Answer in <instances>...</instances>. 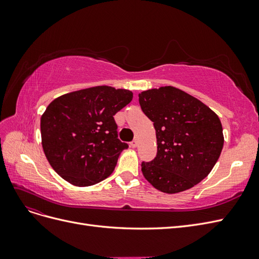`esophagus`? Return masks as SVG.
<instances>
[{"instance_id":"esophagus-1","label":"esophagus","mask_w":259,"mask_h":259,"mask_svg":"<svg viewBox=\"0 0 259 259\" xmlns=\"http://www.w3.org/2000/svg\"><path fill=\"white\" fill-rule=\"evenodd\" d=\"M138 146V139L137 138H135L134 140H133V142L131 143V147H133V148H136Z\"/></svg>"}]
</instances>
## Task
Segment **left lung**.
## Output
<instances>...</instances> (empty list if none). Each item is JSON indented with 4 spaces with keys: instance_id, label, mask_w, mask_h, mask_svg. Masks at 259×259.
Segmentation results:
<instances>
[{
    "instance_id": "obj_1",
    "label": "left lung",
    "mask_w": 259,
    "mask_h": 259,
    "mask_svg": "<svg viewBox=\"0 0 259 259\" xmlns=\"http://www.w3.org/2000/svg\"><path fill=\"white\" fill-rule=\"evenodd\" d=\"M144 113L153 122L158 152L142 163L144 177L155 189L177 193L190 189L213 169L224 146L218 115L195 97L174 86L138 95Z\"/></svg>"
}]
</instances>
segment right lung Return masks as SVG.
I'll list each match as a JSON object with an SVG mask.
<instances>
[{
	"instance_id": "obj_1",
	"label": "right lung",
	"mask_w": 259,
	"mask_h": 259,
	"mask_svg": "<svg viewBox=\"0 0 259 259\" xmlns=\"http://www.w3.org/2000/svg\"><path fill=\"white\" fill-rule=\"evenodd\" d=\"M128 90L100 85L54 99L41 116L42 147L53 169L76 187L112 174L128 146L117 139L113 115L128 105Z\"/></svg>"
}]
</instances>
